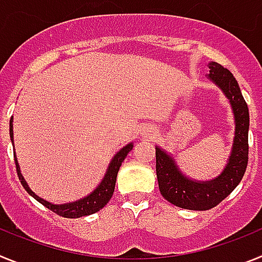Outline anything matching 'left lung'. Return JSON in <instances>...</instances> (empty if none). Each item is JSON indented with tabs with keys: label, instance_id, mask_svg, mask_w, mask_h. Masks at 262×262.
<instances>
[{
	"label": "left lung",
	"instance_id": "left-lung-1",
	"mask_svg": "<svg viewBox=\"0 0 262 262\" xmlns=\"http://www.w3.org/2000/svg\"><path fill=\"white\" fill-rule=\"evenodd\" d=\"M207 78L223 92L235 119L232 149L222 173L212 180L198 181L187 177L172 154L156 145V174L160 193L168 202L186 210L205 211L215 207L230 195L242 181L248 164L249 111L239 84L228 69L209 62Z\"/></svg>",
	"mask_w": 262,
	"mask_h": 262
}]
</instances>
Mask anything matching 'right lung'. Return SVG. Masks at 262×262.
Masks as SVG:
<instances>
[{"instance_id": "1", "label": "right lung", "mask_w": 262, "mask_h": 262, "mask_svg": "<svg viewBox=\"0 0 262 262\" xmlns=\"http://www.w3.org/2000/svg\"><path fill=\"white\" fill-rule=\"evenodd\" d=\"M10 140L13 143L14 147V134H13V117L10 119ZM134 148V143H128L127 145H124L120 151H118L115 154V156L111 159L110 164H108L107 169H106V173L103 176L102 181L99 182L98 186L94 189L90 194H88L84 198H80V200L75 201V202L69 203H62V205H55V203H51L48 201L43 200L39 195H36L34 191L30 189L29 184L26 182L23 174L20 173L19 164H18L17 156L14 155V160H15V165H17V172L18 177L20 180V184L23 185L25 190L32 196L35 198L39 203H41L43 206H46L47 209H50L51 211H53L55 214L60 215V216L64 217H81L86 216V215H92L94 212L99 211V210L105 207L107 205L108 201L111 200L113 193H114L115 189V181H117V176L119 172V168L122 165V163L124 161L126 156L128 155V152Z\"/></svg>"}]
</instances>
